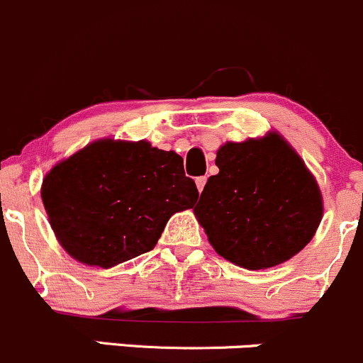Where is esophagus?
<instances>
[{"label": "esophagus", "mask_w": 363, "mask_h": 363, "mask_svg": "<svg viewBox=\"0 0 363 363\" xmlns=\"http://www.w3.org/2000/svg\"><path fill=\"white\" fill-rule=\"evenodd\" d=\"M196 185H197V190H199V194L203 192V189H204V185H206V177H199L196 180Z\"/></svg>", "instance_id": "obj_1"}]
</instances>
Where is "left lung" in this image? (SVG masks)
I'll list each match as a JSON object with an SVG mask.
<instances>
[{
  "mask_svg": "<svg viewBox=\"0 0 363 363\" xmlns=\"http://www.w3.org/2000/svg\"><path fill=\"white\" fill-rule=\"evenodd\" d=\"M215 164L218 174L208 178L194 215L220 257L259 271L286 262L311 241L323 197L281 134L227 141Z\"/></svg>",
  "mask_w": 363,
  "mask_h": 363,
  "instance_id": "obj_1",
  "label": "left lung"
}]
</instances>
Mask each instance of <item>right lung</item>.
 <instances>
[{"label":"right lung","instance_id":"add662e5","mask_svg":"<svg viewBox=\"0 0 363 363\" xmlns=\"http://www.w3.org/2000/svg\"><path fill=\"white\" fill-rule=\"evenodd\" d=\"M199 192L177 152L103 138L55 164L42 201L59 245L78 262L110 269L157 245L167 220Z\"/></svg>","mask_w":363,"mask_h":363}]
</instances>
